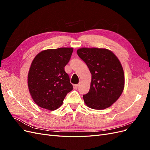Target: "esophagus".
<instances>
[{"mask_svg":"<svg viewBox=\"0 0 150 150\" xmlns=\"http://www.w3.org/2000/svg\"><path fill=\"white\" fill-rule=\"evenodd\" d=\"M78 86H79V84H74V85L73 86V88H74V89H78Z\"/></svg>","mask_w":150,"mask_h":150,"instance_id":"esophagus-1","label":"esophagus"}]
</instances>
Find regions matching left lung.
<instances>
[{
  "mask_svg": "<svg viewBox=\"0 0 150 150\" xmlns=\"http://www.w3.org/2000/svg\"><path fill=\"white\" fill-rule=\"evenodd\" d=\"M77 53L92 75L90 89L83 95L86 104L94 110L111 106L120 98L125 86L124 72L119 59L106 49L83 47Z\"/></svg>",
  "mask_w": 150,
  "mask_h": 150,
  "instance_id": "1",
  "label": "left lung"
}]
</instances>
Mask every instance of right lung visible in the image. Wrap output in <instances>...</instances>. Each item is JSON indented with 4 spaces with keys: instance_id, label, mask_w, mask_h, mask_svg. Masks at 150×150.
Instances as JSON below:
<instances>
[{
    "instance_id": "add662e5",
    "label": "right lung",
    "mask_w": 150,
    "mask_h": 150,
    "mask_svg": "<svg viewBox=\"0 0 150 150\" xmlns=\"http://www.w3.org/2000/svg\"><path fill=\"white\" fill-rule=\"evenodd\" d=\"M72 52L73 49L69 47L47 49L34 59L28 74V86L39 106L50 111L56 110L73 89L64 71Z\"/></svg>"
}]
</instances>
